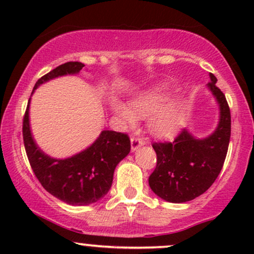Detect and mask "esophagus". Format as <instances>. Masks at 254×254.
<instances>
[{
  "mask_svg": "<svg viewBox=\"0 0 254 254\" xmlns=\"http://www.w3.org/2000/svg\"><path fill=\"white\" fill-rule=\"evenodd\" d=\"M144 144V138H142V137H132V138H131V151L137 150L139 147H142V145Z\"/></svg>",
  "mask_w": 254,
  "mask_h": 254,
  "instance_id": "1",
  "label": "esophagus"
}]
</instances>
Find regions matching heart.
Returning a JSON list of instances; mask_svg holds the SVG:
<instances>
[{"label":"heart","instance_id":"b5f03b06","mask_svg":"<svg viewBox=\"0 0 254 254\" xmlns=\"http://www.w3.org/2000/svg\"><path fill=\"white\" fill-rule=\"evenodd\" d=\"M167 100V87L160 86L142 93L131 101V109L127 105L112 104V109L117 117L127 125H133L137 117L154 116L150 119V130L159 136H171L176 132L182 121L183 109L179 103Z\"/></svg>","mask_w":254,"mask_h":254}]
</instances>
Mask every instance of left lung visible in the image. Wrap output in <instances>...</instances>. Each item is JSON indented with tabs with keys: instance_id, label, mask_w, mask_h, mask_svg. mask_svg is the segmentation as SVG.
Wrapping results in <instances>:
<instances>
[{
	"instance_id": "8db88e82",
	"label": "left lung",
	"mask_w": 254,
	"mask_h": 254,
	"mask_svg": "<svg viewBox=\"0 0 254 254\" xmlns=\"http://www.w3.org/2000/svg\"><path fill=\"white\" fill-rule=\"evenodd\" d=\"M209 89L220 105V123L206 138H194L186 129L173 142H154L156 167L149 177L155 194L171 203H185L203 194L222 170L230 138V110L210 74Z\"/></svg>"
}]
</instances>
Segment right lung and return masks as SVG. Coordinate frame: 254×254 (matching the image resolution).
I'll return each instance as SVG.
<instances>
[{
    "mask_svg": "<svg viewBox=\"0 0 254 254\" xmlns=\"http://www.w3.org/2000/svg\"><path fill=\"white\" fill-rule=\"evenodd\" d=\"M84 66L80 62H66L37 81L38 86L66 74H77ZM28 100L22 136L28 161L37 179L52 196L71 205H88L98 202L112 185L115 168L130 153V138L127 133L104 130L97 141L86 150L68 159H52L37 147L30 129Z\"/></svg>",
    "mask_w": 254,
    "mask_h": 254,
    "instance_id": "right-lung-1",
    "label": "right lung"
}]
</instances>
